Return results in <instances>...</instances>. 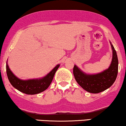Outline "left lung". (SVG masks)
I'll list each match as a JSON object with an SVG mask.
<instances>
[{"instance_id": "1", "label": "left lung", "mask_w": 126, "mask_h": 126, "mask_svg": "<svg viewBox=\"0 0 126 126\" xmlns=\"http://www.w3.org/2000/svg\"><path fill=\"white\" fill-rule=\"evenodd\" d=\"M113 58L110 67L101 73L88 75L81 71L76 65L73 68L75 80L85 91L91 93H99L107 90L116 81L118 73V58L114 48L112 45Z\"/></svg>"}]
</instances>
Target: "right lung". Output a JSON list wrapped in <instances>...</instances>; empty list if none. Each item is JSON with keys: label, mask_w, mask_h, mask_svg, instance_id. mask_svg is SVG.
<instances>
[{"label": "right lung", "mask_w": 126, "mask_h": 126, "mask_svg": "<svg viewBox=\"0 0 126 126\" xmlns=\"http://www.w3.org/2000/svg\"><path fill=\"white\" fill-rule=\"evenodd\" d=\"M60 65H57L48 74L41 79L22 80L12 73L6 64V73L9 80L13 87L26 94H36L45 91L51 84L53 78Z\"/></svg>", "instance_id": "1"}]
</instances>
